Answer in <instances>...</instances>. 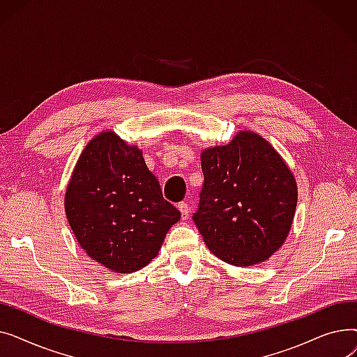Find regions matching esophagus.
Wrapping results in <instances>:
<instances>
[{"instance_id": "esophagus-1", "label": "esophagus", "mask_w": 357, "mask_h": 357, "mask_svg": "<svg viewBox=\"0 0 357 357\" xmlns=\"http://www.w3.org/2000/svg\"><path fill=\"white\" fill-rule=\"evenodd\" d=\"M178 208H179V211H181L182 220H186V218L190 217V210H191V207H190L188 202H179V204H178Z\"/></svg>"}]
</instances>
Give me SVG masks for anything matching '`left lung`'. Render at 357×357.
Here are the masks:
<instances>
[{
  "instance_id": "left-lung-1",
  "label": "left lung",
  "mask_w": 357,
  "mask_h": 357,
  "mask_svg": "<svg viewBox=\"0 0 357 357\" xmlns=\"http://www.w3.org/2000/svg\"><path fill=\"white\" fill-rule=\"evenodd\" d=\"M204 185L192 220L221 260L250 266L285 241L296 208V183L275 149L252 131L204 150Z\"/></svg>"
}]
</instances>
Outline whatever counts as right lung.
<instances>
[{
  "instance_id": "right-lung-1",
  "label": "right lung",
  "mask_w": 357,
  "mask_h": 357,
  "mask_svg": "<svg viewBox=\"0 0 357 357\" xmlns=\"http://www.w3.org/2000/svg\"><path fill=\"white\" fill-rule=\"evenodd\" d=\"M65 211L86 255L119 273L146 266L181 218L140 150L112 131L84 149L68 185Z\"/></svg>"
}]
</instances>
